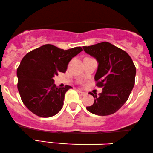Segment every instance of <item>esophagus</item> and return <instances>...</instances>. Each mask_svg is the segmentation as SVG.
Instances as JSON below:
<instances>
[{
	"instance_id": "34e87169",
	"label": "esophagus",
	"mask_w": 153,
	"mask_h": 153,
	"mask_svg": "<svg viewBox=\"0 0 153 153\" xmlns=\"http://www.w3.org/2000/svg\"><path fill=\"white\" fill-rule=\"evenodd\" d=\"M78 92H79V94L81 95V96H85V95H87V93L84 92V91H82L78 90Z\"/></svg>"
}]
</instances>
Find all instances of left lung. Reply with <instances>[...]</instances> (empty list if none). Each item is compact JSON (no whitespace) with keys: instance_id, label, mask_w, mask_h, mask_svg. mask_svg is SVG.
Listing matches in <instances>:
<instances>
[{"instance_id":"obj_1","label":"left lung","mask_w":153,"mask_h":153,"mask_svg":"<svg viewBox=\"0 0 153 153\" xmlns=\"http://www.w3.org/2000/svg\"><path fill=\"white\" fill-rule=\"evenodd\" d=\"M84 51L98 63L94 76L97 86L103 87L87 109L99 116L114 114L124 105L134 87L136 68L128 53L109 42L83 46Z\"/></svg>"}]
</instances>
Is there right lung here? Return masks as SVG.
Instances as JSON below:
<instances>
[{"label":"right lung","mask_w":153,"mask_h":153,"mask_svg":"<svg viewBox=\"0 0 153 153\" xmlns=\"http://www.w3.org/2000/svg\"><path fill=\"white\" fill-rule=\"evenodd\" d=\"M81 51V47L64 50L45 44L23 57L17 69L18 89L30 112L50 117L62 109L64 95L72 87H57L53 78L59 72H66L70 61Z\"/></svg>","instance_id":"add662e5"}]
</instances>
